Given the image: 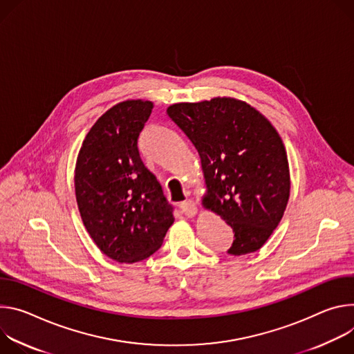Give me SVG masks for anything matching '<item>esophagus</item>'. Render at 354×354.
I'll use <instances>...</instances> for the list:
<instances>
[{
    "instance_id": "obj_1",
    "label": "esophagus",
    "mask_w": 354,
    "mask_h": 354,
    "mask_svg": "<svg viewBox=\"0 0 354 354\" xmlns=\"http://www.w3.org/2000/svg\"><path fill=\"white\" fill-rule=\"evenodd\" d=\"M180 208H181V211H183L187 216H194L195 214L198 212L197 204H195V203L191 201V200H187V201L181 203V204H180Z\"/></svg>"
}]
</instances>
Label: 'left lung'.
Segmentation results:
<instances>
[{"label": "left lung", "mask_w": 354, "mask_h": 354, "mask_svg": "<svg viewBox=\"0 0 354 354\" xmlns=\"http://www.w3.org/2000/svg\"><path fill=\"white\" fill-rule=\"evenodd\" d=\"M167 113L198 150L207 185L203 205L234 232L227 253L259 250L290 198V167L279 132L252 105L230 97L173 104Z\"/></svg>", "instance_id": "obj_1"}]
</instances>
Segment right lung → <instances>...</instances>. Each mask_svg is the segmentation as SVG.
Segmentation results:
<instances>
[{"label": "right lung", "instance_id": "right-lung-1", "mask_svg": "<svg viewBox=\"0 0 354 354\" xmlns=\"http://www.w3.org/2000/svg\"><path fill=\"white\" fill-rule=\"evenodd\" d=\"M151 109L153 102L143 100L113 105L77 156L74 188L83 223L98 249L120 263L150 257L174 222L173 207L138 150Z\"/></svg>", "mask_w": 354, "mask_h": 354}]
</instances>
